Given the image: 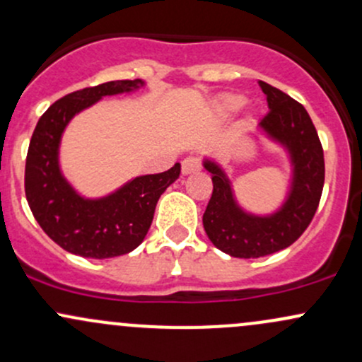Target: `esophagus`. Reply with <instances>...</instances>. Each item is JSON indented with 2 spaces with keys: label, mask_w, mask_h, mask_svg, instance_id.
Returning <instances> with one entry per match:
<instances>
[{
  "label": "esophagus",
  "mask_w": 362,
  "mask_h": 362,
  "mask_svg": "<svg viewBox=\"0 0 362 362\" xmlns=\"http://www.w3.org/2000/svg\"><path fill=\"white\" fill-rule=\"evenodd\" d=\"M201 170V160L196 156H189L182 161V173L189 175V173H196Z\"/></svg>",
  "instance_id": "obj_1"
}]
</instances>
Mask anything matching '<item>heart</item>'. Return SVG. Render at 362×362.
I'll use <instances>...</instances> for the list:
<instances>
[{"mask_svg":"<svg viewBox=\"0 0 362 362\" xmlns=\"http://www.w3.org/2000/svg\"><path fill=\"white\" fill-rule=\"evenodd\" d=\"M242 105H244V98L237 96V94H225L218 101V108L221 113H232V111L239 110Z\"/></svg>","mask_w":362,"mask_h":362,"instance_id":"heart-1","label":"heart"}]
</instances>
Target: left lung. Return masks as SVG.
I'll use <instances>...</instances> for the list:
<instances>
[{
    "label": "left lung",
    "mask_w": 362,
    "mask_h": 362,
    "mask_svg": "<svg viewBox=\"0 0 362 362\" xmlns=\"http://www.w3.org/2000/svg\"><path fill=\"white\" fill-rule=\"evenodd\" d=\"M269 111L259 129L287 149L292 165L291 190L275 213L259 216L242 209L233 196L232 182L220 165L204 160L211 173L213 194L202 225L206 235L233 257H261L288 247L311 223L325 184V158L311 117L300 103L276 87L259 81Z\"/></svg>",
    "instance_id": "left-lung-1"
}]
</instances>
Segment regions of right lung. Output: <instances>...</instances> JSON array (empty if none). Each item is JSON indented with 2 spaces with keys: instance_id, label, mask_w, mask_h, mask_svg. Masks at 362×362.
Returning a JSON list of instances; mask_svg holds the SVG:
<instances>
[{
  "instance_id": "1",
  "label": "right lung",
  "mask_w": 362,
  "mask_h": 362,
  "mask_svg": "<svg viewBox=\"0 0 362 362\" xmlns=\"http://www.w3.org/2000/svg\"><path fill=\"white\" fill-rule=\"evenodd\" d=\"M144 81H111L66 94L39 118L25 161V196L51 240L71 254L106 259L141 245L158 199L180 175V163L163 173L141 175L99 199L81 196L59 170V142L77 113L105 96L132 93Z\"/></svg>"
}]
</instances>
